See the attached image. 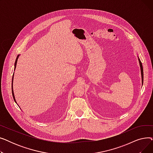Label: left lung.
<instances>
[{"instance_id": "8db88e82", "label": "left lung", "mask_w": 153, "mask_h": 153, "mask_svg": "<svg viewBox=\"0 0 153 153\" xmlns=\"http://www.w3.org/2000/svg\"><path fill=\"white\" fill-rule=\"evenodd\" d=\"M138 61H139V63H140V69H141V81H142V85H143V66H142V63L139 58V57L138 56Z\"/></svg>"}]
</instances>
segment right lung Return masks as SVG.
Segmentation results:
<instances>
[{"mask_svg": "<svg viewBox=\"0 0 153 153\" xmlns=\"http://www.w3.org/2000/svg\"><path fill=\"white\" fill-rule=\"evenodd\" d=\"M20 56V54H19L17 56V58H16L15 59V64H14V71L16 69V66H17V60H18V58ZM13 76H14V72H13V76H12V95H13V98L15 102V103H17V102H16V100H15V95H14V93H13ZM18 105V104H17Z\"/></svg>", "mask_w": 153, "mask_h": 153, "instance_id": "obj_1", "label": "right lung"}]
</instances>
